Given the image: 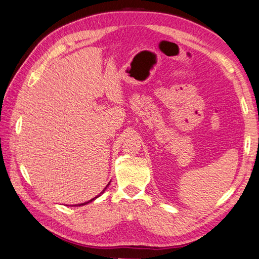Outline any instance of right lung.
Instances as JSON below:
<instances>
[{
	"instance_id": "1",
	"label": "right lung",
	"mask_w": 259,
	"mask_h": 259,
	"mask_svg": "<svg viewBox=\"0 0 259 259\" xmlns=\"http://www.w3.org/2000/svg\"><path fill=\"white\" fill-rule=\"evenodd\" d=\"M109 185H110V183H109V184H108V185H106V186H105V187H104V190H103V191H102V192H101V193H100V194H99V195H96V196H95V197H93V199H92V200H90V201H88V202H85V203H80V204H75V205H73V206H80V205H85V204H88V203H90V202H92V201H94V200H95V199H98V197H99V196H100V195H101V194H103V193H104V191H105V190H106V187H108V186H109Z\"/></svg>"
}]
</instances>
